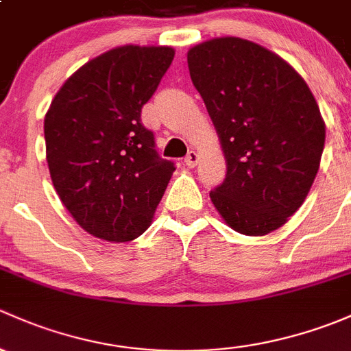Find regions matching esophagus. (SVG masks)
Returning <instances> with one entry per match:
<instances>
[{
	"instance_id": "obj_1",
	"label": "esophagus",
	"mask_w": 351,
	"mask_h": 351,
	"mask_svg": "<svg viewBox=\"0 0 351 351\" xmlns=\"http://www.w3.org/2000/svg\"><path fill=\"white\" fill-rule=\"evenodd\" d=\"M197 162H199V155H197V152H194V150H191L189 154H187V157L184 158V164H186L189 169L196 167Z\"/></svg>"
}]
</instances>
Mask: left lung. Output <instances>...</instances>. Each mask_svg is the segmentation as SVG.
Listing matches in <instances>:
<instances>
[{
    "mask_svg": "<svg viewBox=\"0 0 351 351\" xmlns=\"http://www.w3.org/2000/svg\"><path fill=\"white\" fill-rule=\"evenodd\" d=\"M187 64L226 160L213 204L238 233H272L319 171L326 126L309 86L282 57L238 37L197 43Z\"/></svg>",
    "mask_w": 351,
    "mask_h": 351,
    "instance_id": "obj_1",
    "label": "left lung"
}]
</instances>
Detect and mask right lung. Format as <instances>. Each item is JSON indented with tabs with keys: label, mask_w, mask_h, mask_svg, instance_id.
<instances>
[{
	"label": "right lung",
	"mask_w": 351,
	"mask_h": 351,
	"mask_svg": "<svg viewBox=\"0 0 351 351\" xmlns=\"http://www.w3.org/2000/svg\"><path fill=\"white\" fill-rule=\"evenodd\" d=\"M174 53L162 45L111 49L79 67L50 103L43 133L52 184L93 237L138 238L174 174L140 123Z\"/></svg>",
	"instance_id": "obj_1"
}]
</instances>
